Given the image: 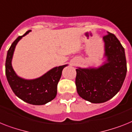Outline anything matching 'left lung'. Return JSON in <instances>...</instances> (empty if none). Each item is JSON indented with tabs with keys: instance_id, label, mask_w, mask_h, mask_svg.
Returning a JSON list of instances; mask_svg holds the SVG:
<instances>
[{
	"instance_id": "1",
	"label": "left lung",
	"mask_w": 132,
	"mask_h": 132,
	"mask_svg": "<svg viewBox=\"0 0 132 132\" xmlns=\"http://www.w3.org/2000/svg\"><path fill=\"white\" fill-rule=\"evenodd\" d=\"M107 63L98 68L76 70L77 93L93 103L109 101L119 91L127 72L125 50L116 35L103 36Z\"/></svg>"
}]
</instances>
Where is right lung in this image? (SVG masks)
<instances>
[{"instance_id": "right-lung-1", "label": "right lung", "mask_w": 132, "mask_h": 132, "mask_svg": "<svg viewBox=\"0 0 132 132\" xmlns=\"http://www.w3.org/2000/svg\"><path fill=\"white\" fill-rule=\"evenodd\" d=\"M19 36L8 50L5 63V73L10 87L15 95L23 101L35 105H41L53 100L57 94V85L60 79L63 68L66 66H58L50 70L37 79L25 80L16 76L11 65L15 46L19 41L28 34Z\"/></svg>"}]
</instances>
